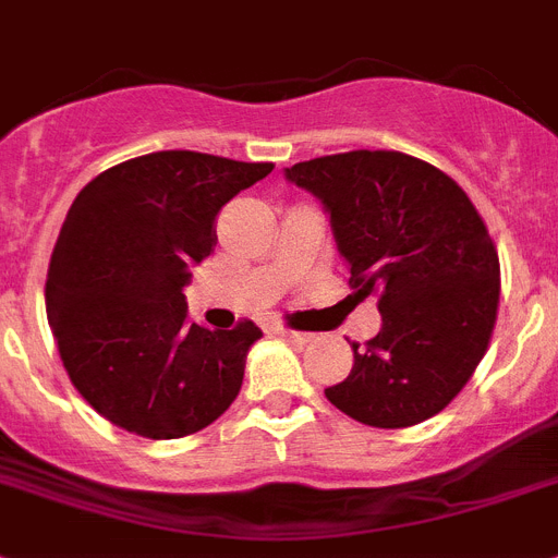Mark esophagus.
Masks as SVG:
<instances>
[{
  "mask_svg": "<svg viewBox=\"0 0 558 558\" xmlns=\"http://www.w3.org/2000/svg\"><path fill=\"white\" fill-rule=\"evenodd\" d=\"M278 335H280V337H287V340H292V343H308V340H312V335H306V331L283 329V326H280V329H278Z\"/></svg>",
  "mask_w": 558,
  "mask_h": 558,
  "instance_id": "obj_1",
  "label": "esophagus"
}]
</instances>
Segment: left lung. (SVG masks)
<instances>
[{"label": "left lung", "mask_w": 558, "mask_h": 558, "mask_svg": "<svg viewBox=\"0 0 558 558\" xmlns=\"http://www.w3.org/2000/svg\"><path fill=\"white\" fill-rule=\"evenodd\" d=\"M323 201L354 298H377L383 329L351 343L331 405L374 428L439 414L474 377L499 308V255L457 181L397 149H351L289 167Z\"/></svg>", "instance_id": "left-lung-1"}]
</instances>
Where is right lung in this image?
Here are the masks:
<instances>
[{"label": "right lung", "mask_w": 558, "mask_h": 558, "mask_svg": "<svg viewBox=\"0 0 558 558\" xmlns=\"http://www.w3.org/2000/svg\"><path fill=\"white\" fill-rule=\"evenodd\" d=\"M275 163L161 149L96 175L73 201L45 283L70 383L112 425L147 439L207 428L241 391L252 320L207 329L181 289L215 250V218Z\"/></svg>", "instance_id": "right-lung-1"}]
</instances>
